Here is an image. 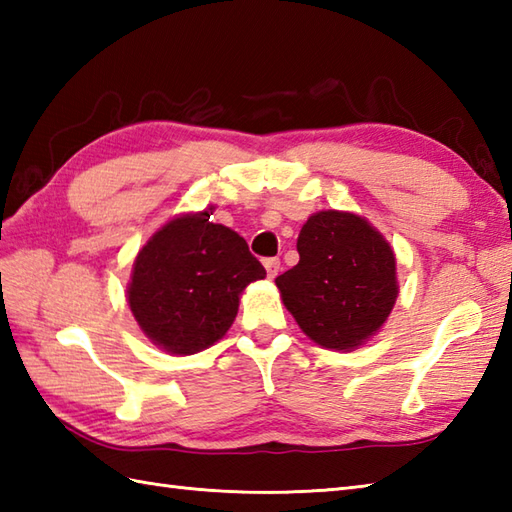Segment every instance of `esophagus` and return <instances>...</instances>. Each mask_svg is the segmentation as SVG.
<instances>
[{
  "label": "esophagus",
  "mask_w": 512,
  "mask_h": 512,
  "mask_svg": "<svg viewBox=\"0 0 512 512\" xmlns=\"http://www.w3.org/2000/svg\"><path fill=\"white\" fill-rule=\"evenodd\" d=\"M264 268H266L268 277L275 279L279 275V270H281V262L277 257H268V259H264Z\"/></svg>",
  "instance_id": "34e87169"
}]
</instances>
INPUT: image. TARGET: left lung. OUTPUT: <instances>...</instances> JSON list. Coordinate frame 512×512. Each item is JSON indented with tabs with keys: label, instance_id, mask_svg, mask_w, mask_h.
<instances>
[{
	"label": "left lung",
	"instance_id": "obj_1",
	"mask_svg": "<svg viewBox=\"0 0 512 512\" xmlns=\"http://www.w3.org/2000/svg\"><path fill=\"white\" fill-rule=\"evenodd\" d=\"M299 264L275 279L306 336L328 350H354L374 336L398 297L396 255L365 217L319 211L303 224Z\"/></svg>",
	"mask_w": 512,
	"mask_h": 512
}]
</instances>
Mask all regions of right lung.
Here are the masks:
<instances>
[{"instance_id":"right-lung-1","label":"right lung","mask_w":512,"mask_h":512,"mask_svg":"<svg viewBox=\"0 0 512 512\" xmlns=\"http://www.w3.org/2000/svg\"><path fill=\"white\" fill-rule=\"evenodd\" d=\"M213 211L173 217L136 255L129 310L147 339L169 354H195L220 341L244 288L266 277L246 239L209 220Z\"/></svg>"}]
</instances>
